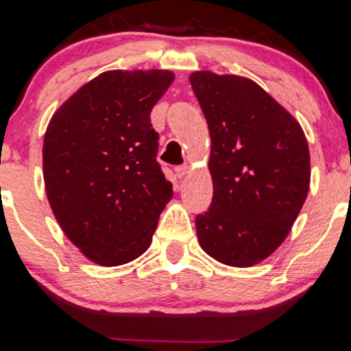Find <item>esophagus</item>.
Here are the masks:
<instances>
[{"mask_svg":"<svg viewBox=\"0 0 351 351\" xmlns=\"http://www.w3.org/2000/svg\"><path fill=\"white\" fill-rule=\"evenodd\" d=\"M188 165H181V167H176L175 168V173H176V176H178V178L181 180V178H184V176L188 175Z\"/></svg>","mask_w":351,"mask_h":351,"instance_id":"34e87169","label":"esophagus"}]
</instances>
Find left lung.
<instances>
[{"instance_id": "obj_1", "label": "left lung", "mask_w": 351, "mask_h": 351, "mask_svg": "<svg viewBox=\"0 0 351 351\" xmlns=\"http://www.w3.org/2000/svg\"><path fill=\"white\" fill-rule=\"evenodd\" d=\"M211 136L213 201L196 216L203 251L251 267L284 243L310 188V153L300 123L263 87L241 75H189Z\"/></svg>"}]
</instances>
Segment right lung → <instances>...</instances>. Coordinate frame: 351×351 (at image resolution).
<instances>
[{"label": "right lung", "instance_id": "1", "mask_svg": "<svg viewBox=\"0 0 351 351\" xmlns=\"http://www.w3.org/2000/svg\"><path fill=\"white\" fill-rule=\"evenodd\" d=\"M173 79L163 69L107 71L47 125L43 170L51 209L71 243L104 267L142 256L173 198L150 120Z\"/></svg>", "mask_w": 351, "mask_h": 351}]
</instances>
